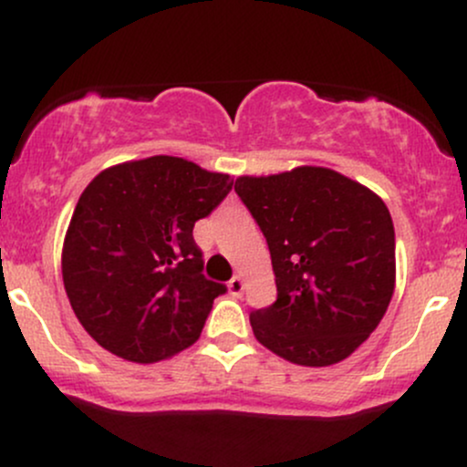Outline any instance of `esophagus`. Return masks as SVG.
I'll use <instances>...</instances> for the list:
<instances>
[{
  "instance_id": "obj_1",
  "label": "esophagus",
  "mask_w": 467,
  "mask_h": 467,
  "mask_svg": "<svg viewBox=\"0 0 467 467\" xmlns=\"http://www.w3.org/2000/svg\"><path fill=\"white\" fill-rule=\"evenodd\" d=\"M228 292L233 294V296H239L241 292H244V278L241 276H233L228 281Z\"/></svg>"
}]
</instances>
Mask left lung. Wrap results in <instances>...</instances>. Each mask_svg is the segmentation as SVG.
Segmentation results:
<instances>
[{"label": "left lung", "mask_w": 467, "mask_h": 467, "mask_svg": "<svg viewBox=\"0 0 467 467\" xmlns=\"http://www.w3.org/2000/svg\"><path fill=\"white\" fill-rule=\"evenodd\" d=\"M259 223L276 301L252 309L256 340L303 367L349 358L387 314L395 289V230L387 203L323 166L237 178Z\"/></svg>", "instance_id": "left-lung-1"}]
</instances>
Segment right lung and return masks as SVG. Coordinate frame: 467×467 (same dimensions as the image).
I'll return each mask as SVG.
<instances>
[{"mask_svg": "<svg viewBox=\"0 0 467 467\" xmlns=\"http://www.w3.org/2000/svg\"><path fill=\"white\" fill-rule=\"evenodd\" d=\"M233 184L173 155L111 166L89 182L61 270L74 314L103 349L151 364L200 337L226 285L203 276L192 228Z\"/></svg>", "mask_w": 467, "mask_h": 467, "instance_id": "add662e5", "label": "right lung"}]
</instances>
